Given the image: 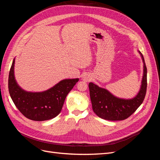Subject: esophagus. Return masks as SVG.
Here are the masks:
<instances>
[{
  "label": "esophagus",
  "instance_id": "34e87169",
  "mask_svg": "<svg viewBox=\"0 0 160 160\" xmlns=\"http://www.w3.org/2000/svg\"><path fill=\"white\" fill-rule=\"evenodd\" d=\"M92 79L91 76L90 75H85L83 77V80L84 81H90Z\"/></svg>",
  "mask_w": 160,
  "mask_h": 160
}]
</instances>
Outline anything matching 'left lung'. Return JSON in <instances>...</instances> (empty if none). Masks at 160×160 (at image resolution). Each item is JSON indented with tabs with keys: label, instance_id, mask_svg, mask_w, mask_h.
Masks as SVG:
<instances>
[{
	"label": "left lung",
	"instance_id": "obj_1",
	"mask_svg": "<svg viewBox=\"0 0 160 160\" xmlns=\"http://www.w3.org/2000/svg\"><path fill=\"white\" fill-rule=\"evenodd\" d=\"M139 53L143 62V73L141 88L133 98H119L106 89L89 83L92 108L98 117L109 121L123 120L132 115L143 103L147 90V68L143 55L140 51Z\"/></svg>",
	"mask_w": 160,
	"mask_h": 160
}]
</instances>
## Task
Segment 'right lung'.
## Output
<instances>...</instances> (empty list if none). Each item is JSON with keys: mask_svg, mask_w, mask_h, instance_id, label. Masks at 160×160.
<instances>
[{"mask_svg": "<svg viewBox=\"0 0 160 160\" xmlns=\"http://www.w3.org/2000/svg\"><path fill=\"white\" fill-rule=\"evenodd\" d=\"M13 60L8 75V91L20 112L28 119L41 122L59 115L67 95L78 82L79 79H63L45 91L29 92L22 89L15 79Z\"/></svg>", "mask_w": 160, "mask_h": 160, "instance_id": "right-lung-1", "label": "right lung"}]
</instances>
